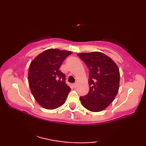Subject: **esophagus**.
Masks as SVG:
<instances>
[{
    "label": "esophagus",
    "mask_w": 146,
    "mask_h": 146,
    "mask_svg": "<svg viewBox=\"0 0 146 146\" xmlns=\"http://www.w3.org/2000/svg\"><path fill=\"white\" fill-rule=\"evenodd\" d=\"M73 85H74V88H76L77 87V84L76 83H74Z\"/></svg>",
    "instance_id": "1"
}]
</instances>
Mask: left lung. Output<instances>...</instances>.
I'll use <instances>...</instances> for the list:
<instances>
[{"mask_svg": "<svg viewBox=\"0 0 146 146\" xmlns=\"http://www.w3.org/2000/svg\"><path fill=\"white\" fill-rule=\"evenodd\" d=\"M88 67L89 92L80 96L82 104L91 111L106 108L116 96L119 86V70L116 64L99 52L78 54Z\"/></svg>", "mask_w": 146, "mask_h": 146, "instance_id": "left-lung-1", "label": "left lung"}]
</instances>
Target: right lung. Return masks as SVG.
I'll list each match as a JSON object with an SVG mask.
<instances>
[{
	"label": "right lung",
	"instance_id": "right-lung-1",
	"mask_svg": "<svg viewBox=\"0 0 146 146\" xmlns=\"http://www.w3.org/2000/svg\"><path fill=\"white\" fill-rule=\"evenodd\" d=\"M72 53L50 48L31 62L28 76L29 86L35 99L44 108L56 109L65 103L71 89L65 82V74L59 68Z\"/></svg>",
	"mask_w": 146,
	"mask_h": 146
}]
</instances>
